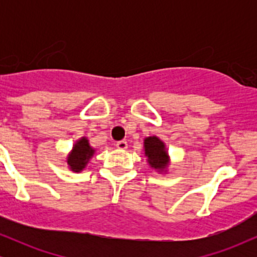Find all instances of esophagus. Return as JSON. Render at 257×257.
<instances>
[{
	"label": "esophagus",
	"instance_id": "esophagus-1",
	"mask_svg": "<svg viewBox=\"0 0 257 257\" xmlns=\"http://www.w3.org/2000/svg\"><path fill=\"white\" fill-rule=\"evenodd\" d=\"M116 147L119 150H126L128 149V143L126 141H119V143L116 144Z\"/></svg>",
	"mask_w": 257,
	"mask_h": 257
}]
</instances>
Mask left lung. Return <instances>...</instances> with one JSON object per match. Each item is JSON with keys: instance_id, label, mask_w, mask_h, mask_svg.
Wrapping results in <instances>:
<instances>
[{"instance_id": "1", "label": "left lung", "mask_w": 257, "mask_h": 257, "mask_svg": "<svg viewBox=\"0 0 257 257\" xmlns=\"http://www.w3.org/2000/svg\"><path fill=\"white\" fill-rule=\"evenodd\" d=\"M144 153L149 166L159 174H167L170 166V156L166 144L156 135L144 139Z\"/></svg>"}]
</instances>
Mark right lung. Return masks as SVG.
I'll use <instances>...</instances> for the list:
<instances>
[{"mask_svg":"<svg viewBox=\"0 0 257 257\" xmlns=\"http://www.w3.org/2000/svg\"><path fill=\"white\" fill-rule=\"evenodd\" d=\"M94 153H95V149L90 146L88 138L82 137L75 141L65 162L67 163V168L71 172L79 173L87 167L90 159L93 158Z\"/></svg>","mask_w":257,"mask_h":257,"instance_id":"1","label":"right lung"}]
</instances>
